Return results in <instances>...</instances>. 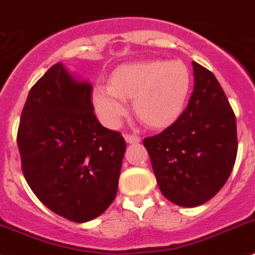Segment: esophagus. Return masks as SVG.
<instances>
[{"instance_id":"obj_1","label":"esophagus","mask_w":255,"mask_h":255,"mask_svg":"<svg viewBox=\"0 0 255 255\" xmlns=\"http://www.w3.org/2000/svg\"><path fill=\"white\" fill-rule=\"evenodd\" d=\"M125 140L128 143H130V144H135V143H139L140 142V138L136 135H132V134H125Z\"/></svg>"}]
</instances>
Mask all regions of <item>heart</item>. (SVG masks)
I'll use <instances>...</instances> for the list:
<instances>
[{
    "label": "heart",
    "instance_id": "b5f03b06",
    "mask_svg": "<svg viewBox=\"0 0 255 255\" xmlns=\"http://www.w3.org/2000/svg\"><path fill=\"white\" fill-rule=\"evenodd\" d=\"M191 88L192 75L182 60H139L113 69L108 88H94L91 104L102 123L116 126L126 115L124 102L131 101L140 123L165 129L182 116Z\"/></svg>",
    "mask_w": 255,
    "mask_h": 255
}]
</instances>
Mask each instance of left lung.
<instances>
[{
	"mask_svg": "<svg viewBox=\"0 0 255 255\" xmlns=\"http://www.w3.org/2000/svg\"><path fill=\"white\" fill-rule=\"evenodd\" d=\"M193 93L182 116L143 140L162 195L184 208L202 205L226 184L237 154L236 117L212 72L192 62Z\"/></svg>",
	"mask_w": 255,
	"mask_h": 255,
	"instance_id": "obj_1",
	"label": "left lung"
}]
</instances>
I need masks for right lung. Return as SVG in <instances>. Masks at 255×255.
<instances>
[{
    "mask_svg": "<svg viewBox=\"0 0 255 255\" xmlns=\"http://www.w3.org/2000/svg\"><path fill=\"white\" fill-rule=\"evenodd\" d=\"M93 86L56 63L29 90L18 129L21 170L43 205L85 223L116 197L126 151L119 131L101 125Z\"/></svg>",
    "mask_w": 255,
    "mask_h": 255,
    "instance_id": "right-lung-1",
    "label": "right lung"
}]
</instances>
